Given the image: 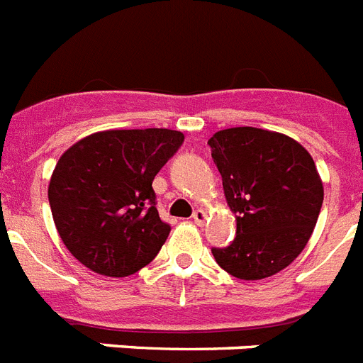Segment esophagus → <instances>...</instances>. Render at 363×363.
Segmentation results:
<instances>
[{"label":"esophagus","instance_id":"obj_1","mask_svg":"<svg viewBox=\"0 0 363 363\" xmlns=\"http://www.w3.org/2000/svg\"><path fill=\"white\" fill-rule=\"evenodd\" d=\"M193 218H194V222H196L198 225H203V224H206L207 213L203 211V209H196V211H194V215H193Z\"/></svg>","mask_w":363,"mask_h":363}]
</instances>
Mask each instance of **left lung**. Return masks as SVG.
<instances>
[{"instance_id": "obj_1", "label": "left lung", "mask_w": 363, "mask_h": 363, "mask_svg": "<svg viewBox=\"0 0 363 363\" xmlns=\"http://www.w3.org/2000/svg\"><path fill=\"white\" fill-rule=\"evenodd\" d=\"M225 202L237 220L222 270L244 281L272 277L296 261L320 216L323 182L301 143L272 130L235 126L209 139Z\"/></svg>"}]
</instances>
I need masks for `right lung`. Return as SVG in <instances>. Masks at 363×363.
Here are the masks:
<instances>
[{"instance_id": "right-lung-1", "label": "right lung", "mask_w": 363, "mask_h": 363, "mask_svg": "<svg viewBox=\"0 0 363 363\" xmlns=\"http://www.w3.org/2000/svg\"><path fill=\"white\" fill-rule=\"evenodd\" d=\"M184 134L169 128L104 130L71 145L49 182L64 246L99 275L126 277L157 255L170 233L152 182Z\"/></svg>"}]
</instances>
